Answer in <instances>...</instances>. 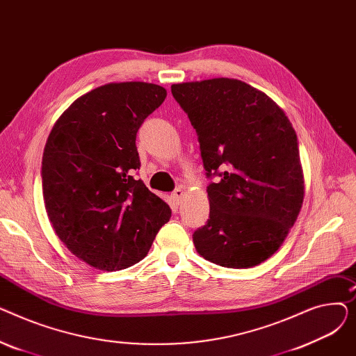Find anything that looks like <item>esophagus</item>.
Returning <instances> with one entry per match:
<instances>
[{"label":"esophagus","mask_w":356,"mask_h":356,"mask_svg":"<svg viewBox=\"0 0 356 356\" xmlns=\"http://www.w3.org/2000/svg\"><path fill=\"white\" fill-rule=\"evenodd\" d=\"M183 196H184V191H183V188H177V189L172 193V197H173V200L176 202V204H179V203H180V200L183 199Z\"/></svg>","instance_id":"esophagus-1"}]
</instances>
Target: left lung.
Here are the masks:
<instances>
[{
  "label": "left lung",
  "instance_id": "1",
  "mask_svg": "<svg viewBox=\"0 0 356 356\" xmlns=\"http://www.w3.org/2000/svg\"><path fill=\"white\" fill-rule=\"evenodd\" d=\"M200 144L211 204L196 251L227 268L270 258L300 213L305 177L296 131L264 92L229 78L172 85ZM222 172L219 174L218 170Z\"/></svg>",
  "mask_w": 356,
  "mask_h": 356
}]
</instances>
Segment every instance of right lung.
Returning <instances> with one entry per match:
<instances>
[{
	"mask_svg": "<svg viewBox=\"0 0 356 356\" xmlns=\"http://www.w3.org/2000/svg\"><path fill=\"white\" fill-rule=\"evenodd\" d=\"M167 97L147 82L106 83L74 101L53 125L42 161L51 227L83 263L102 271L141 261L172 211L131 173L144 120Z\"/></svg>",
	"mask_w": 356,
	"mask_h": 356,
	"instance_id": "add662e5",
	"label": "right lung"
}]
</instances>
